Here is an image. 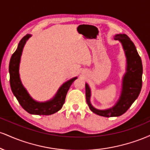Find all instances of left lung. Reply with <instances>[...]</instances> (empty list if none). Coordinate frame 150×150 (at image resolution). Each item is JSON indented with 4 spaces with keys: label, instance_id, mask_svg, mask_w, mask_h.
Instances as JSON below:
<instances>
[{
    "label": "left lung",
    "instance_id": "obj_1",
    "mask_svg": "<svg viewBox=\"0 0 150 150\" xmlns=\"http://www.w3.org/2000/svg\"><path fill=\"white\" fill-rule=\"evenodd\" d=\"M118 40L125 52L126 58V69L122 79V88L119 99L112 107L106 109H98L91 104V89L85 83L86 101L89 109L93 113L104 117H117L121 116L133 104L140 94L142 88V64L135 44L126 34H117L113 37Z\"/></svg>",
    "mask_w": 150,
    "mask_h": 150
}]
</instances>
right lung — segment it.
I'll return each instance as SVG.
<instances>
[{
  "instance_id": "1",
  "label": "right lung",
  "mask_w": 150,
  "mask_h": 150,
  "mask_svg": "<svg viewBox=\"0 0 150 150\" xmlns=\"http://www.w3.org/2000/svg\"><path fill=\"white\" fill-rule=\"evenodd\" d=\"M32 37V34H27L20 40L18 48L12 55L9 65L10 83L12 92L22 107L30 114L34 115H51L61 109L65 102L67 92L72 83L77 78L73 77L66 81L59 87L58 90L52 99L46 101H37L30 96L29 92L22 85L20 80V63L24 46L26 42Z\"/></svg>"
}]
</instances>
